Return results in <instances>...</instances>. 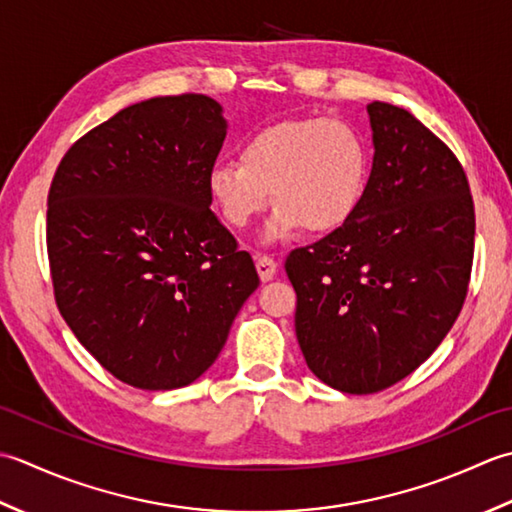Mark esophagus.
Instances as JSON below:
<instances>
[{"instance_id": "34e87169", "label": "esophagus", "mask_w": 512, "mask_h": 512, "mask_svg": "<svg viewBox=\"0 0 512 512\" xmlns=\"http://www.w3.org/2000/svg\"><path fill=\"white\" fill-rule=\"evenodd\" d=\"M256 269H258V276L263 283H267V280H271L276 276V269H278V263L271 256H258L256 260Z\"/></svg>"}]
</instances>
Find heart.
<instances>
[{"label":"heart","mask_w":512,"mask_h":512,"mask_svg":"<svg viewBox=\"0 0 512 512\" xmlns=\"http://www.w3.org/2000/svg\"><path fill=\"white\" fill-rule=\"evenodd\" d=\"M369 152L349 121L285 119L263 125L241 143L238 161L207 172V196L218 216L243 229L265 210L269 190L278 205L265 241H283L302 227L329 234L356 214L367 192Z\"/></svg>","instance_id":"b5f03b06"}]
</instances>
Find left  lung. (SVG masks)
<instances>
[{
    "instance_id": "1",
    "label": "left lung",
    "mask_w": 512,
    "mask_h": 512,
    "mask_svg": "<svg viewBox=\"0 0 512 512\" xmlns=\"http://www.w3.org/2000/svg\"><path fill=\"white\" fill-rule=\"evenodd\" d=\"M373 168L347 223L294 249L296 336L342 393H378L440 347L466 300L475 207L451 148L411 112L373 101Z\"/></svg>"
}]
</instances>
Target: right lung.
Here are the masks:
<instances>
[{
    "label": "right lung",
    "instance_id": "right-lung-1",
    "mask_svg": "<svg viewBox=\"0 0 512 512\" xmlns=\"http://www.w3.org/2000/svg\"><path fill=\"white\" fill-rule=\"evenodd\" d=\"M227 123L205 95L134 103L70 145L52 176L46 247L61 316L103 369L145 391L218 358L258 287L210 210Z\"/></svg>",
    "mask_w": 512,
    "mask_h": 512
}]
</instances>
